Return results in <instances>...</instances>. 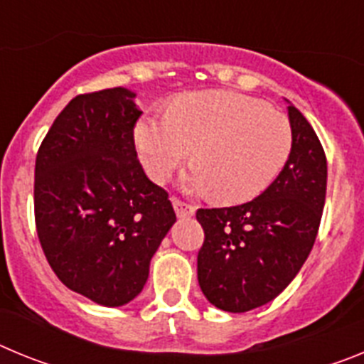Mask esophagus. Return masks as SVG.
I'll return each mask as SVG.
<instances>
[{
    "label": "esophagus",
    "mask_w": 364,
    "mask_h": 364,
    "mask_svg": "<svg viewBox=\"0 0 364 364\" xmlns=\"http://www.w3.org/2000/svg\"><path fill=\"white\" fill-rule=\"evenodd\" d=\"M173 208H175L176 215H178L180 218H188L191 217V215H195V205L193 204H188V202L180 200V198L173 197Z\"/></svg>",
    "instance_id": "obj_1"
}]
</instances>
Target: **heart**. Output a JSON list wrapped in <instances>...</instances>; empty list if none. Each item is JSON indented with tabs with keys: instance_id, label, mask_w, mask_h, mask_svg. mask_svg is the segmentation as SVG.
<instances>
[{
	"instance_id": "1",
	"label": "heart",
	"mask_w": 364,
	"mask_h": 364,
	"mask_svg": "<svg viewBox=\"0 0 364 364\" xmlns=\"http://www.w3.org/2000/svg\"><path fill=\"white\" fill-rule=\"evenodd\" d=\"M136 146L147 175L164 182L193 149L197 166L184 176L191 191L224 202H246L277 178L294 146L286 114L252 96L202 91L178 96L167 114L136 125Z\"/></svg>"
}]
</instances>
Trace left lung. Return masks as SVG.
Masks as SVG:
<instances>
[{"mask_svg":"<svg viewBox=\"0 0 364 364\" xmlns=\"http://www.w3.org/2000/svg\"><path fill=\"white\" fill-rule=\"evenodd\" d=\"M294 146L284 169L253 200L198 210V284L211 304L240 314L273 301L314 247L326 198V154L314 127L288 107Z\"/></svg>","mask_w":364,"mask_h":364,"instance_id":"obj_1","label":"left lung"}]
</instances>
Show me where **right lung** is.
Masks as SVG:
<instances>
[{"instance_id": "obj_1", "label": "right lung", "mask_w": 364, "mask_h": 364, "mask_svg": "<svg viewBox=\"0 0 364 364\" xmlns=\"http://www.w3.org/2000/svg\"><path fill=\"white\" fill-rule=\"evenodd\" d=\"M114 87L65 105L34 169V220L56 277L104 306L133 301L175 224L169 195L146 176L134 147L142 112Z\"/></svg>"}]
</instances>
